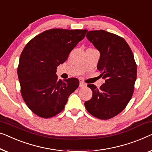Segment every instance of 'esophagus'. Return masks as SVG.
Masks as SVG:
<instances>
[{
  "instance_id": "1",
  "label": "esophagus",
  "mask_w": 152,
  "mask_h": 152,
  "mask_svg": "<svg viewBox=\"0 0 152 152\" xmlns=\"http://www.w3.org/2000/svg\"><path fill=\"white\" fill-rule=\"evenodd\" d=\"M80 88H83V87H85L86 86V84L85 83H83V81H80V86H79Z\"/></svg>"
}]
</instances>
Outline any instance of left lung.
Returning a JSON list of instances; mask_svg holds the SVG:
<instances>
[{
    "instance_id": "obj_1",
    "label": "left lung",
    "mask_w": 152,
    "mask_h": 152,
    "mask_svg": "<svg viewBox=\"0 0 152 152\" xmlns=\"http://www.w3.org/2000/svg\"><path fill=\"white\" fill-rule=\"evenodd\" d=\"M87 38L100 52L97 69L105 79L99 88L88 84L92 91L84 105L87 111L102 120L113 118L124 110L134 91L137 66L126 41L104 30L90 31Z\"/></svg>"
}]
</instances>
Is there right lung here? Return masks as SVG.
Here are the masks:
<instances>
[{"label": "right lung", "mask_w": 152, "mask_h": 152, "mask_svg": "<svg viewBox=\"0 0 152 152\" xmlns=\"http://www.w3.org/2000/svg\"><path fill=\"white\" fill-rule=\"evenodd\" d=\"M87 31L51 28L31 39L22 51L17 71L20 92L28 108L39 117L61 113L78 88V79L58 80L56 70Z\"/></svg>", "instance_id": "obj_1"}]
</instances>
